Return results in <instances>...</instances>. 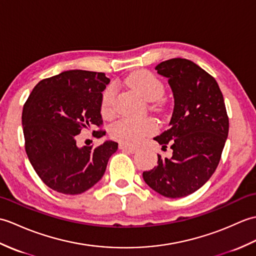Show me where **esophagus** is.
<instances>
[{
	"mask_svg": "<svg viewBox=\"0 0 256 256\" xmlns=\"http://www.w3.org/2000/svg\"><path fill=\"white\" fill-rule=\"evenodd\" d=\"M119 149L122 150V151H126L129 153H134L137 151V148L134 146H130L128 144H119Z\"/></svg>",
	"mask_w": 256,
	"mask_h": 256,
	"instance_id": "obj_1",
	"label": "esophagus"
}]
</instances>
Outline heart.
Listing matches in <instances>:
<instances>
[{"label":"heart","instance_id":"b5f03b06","mask_svg":"<svg viewBox=\"0 0 256 256\" xmlns=\"http://www.w3.org/2000/svg\"><path fill=\"white\" fill-rule=\"evenodd\" d=\"M124 83L140 98L148 102H153L160 98L164 92L162 82L152 73L146 70L132 72V74L127 76ZM114 100H115V88L110 86L104 90L100 103V112L104 117L112 116ZM156 132V124L150 118H122L112 124L110 129V134L112 139L128 144H139L148 136H151Z\"/></svg>","mask_w":256,"mask_h":256}]
</instances>
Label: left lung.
<instances>
[{
	"label": "left lung",
	"mask_w": 256,
	"mask_h": 256,
	"mask_svg": "<svg viewBox=\"0 0 256 256\" xmlns=\"http://www.w3.org/2000/svg\"><path fill=\"white\" fill-rule=\"evenodd\" d=\"M172 88L174 110L170 128L154 138L171 146V158L158 154V164L144 172L146 183L168 198L200 190L217 168L229 132L224 96L214 78L187 59L174 58L156 66Z\"/></svg>",
	"instance_id": "obj_1"
}]
</instances>
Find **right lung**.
Segmentation results:
<instances>
[{
    "instance_id": "obj_1",
    "label": "right lung",
    "mask_w": 256,
    "mask_h": 256,
    "mask_svg": "<svg viewBox=\"0 0 256 256\" xmlns=\"http://www.w3.org/2000/svg\"><path fill=\"white\" fill-rule=\"evenodd\" d=\"M110 81L102 72L64 71L42 80L28 96L22 114L25 150L51 190L82 194L103 178L118 144L106 140L96 148H80L76 136L103 124L102 92Z\"/></svg>"
}]
</instances>
